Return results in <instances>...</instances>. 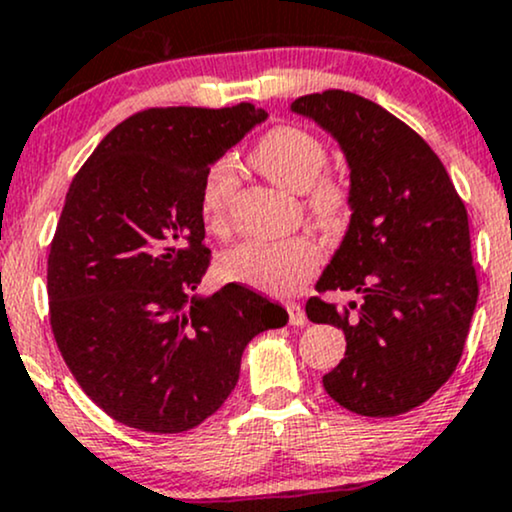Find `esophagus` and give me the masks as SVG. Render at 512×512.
Here are the masks:
<instances>
[{"mask_svg":"<svg viewBox=\"0 0 512 512\" xmlns=\"http://www.w3.org/2000/svg\"><path fill=\"white\" fill-rule=\"evenodd\" d=\"M286 310H289V322H291V325L303 327L305 322H308V317H305V310H303L301 303L289 301V303H286Z\"/></svg>","mask_w":512,"mask_h":512,"instance_id":"esophagus-1","label":"esophagus"}]
</instances>
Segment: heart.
<instances>
[{
	"label": "heart",
	"mask_w": 512,
	"mask_h": 512,
	"mask_svg": "<svg viewBox=\"0 0 512 512\" xmlns=\"http://www.w3.org/2000/svg\"><path fill=\"white\" fill-rule=\"evenodd\" d=\"M252 163L269 180L289 192H308L310 211L322 223H339L349 211V195L337 180L320 178L327 166V149L320 139L301 127H276L264 134L252 151ZM238 175L228 161L209 168L199 192V209L209 231L226 228L228 204L236 192ZM320 264V248L310 238L296 236L286 240H248L228 250L219 260L223 281L248 286V289L284 296L310 276Z\"/></svg>",
	"instance_id": "b5f03b06"
}]
</instances>
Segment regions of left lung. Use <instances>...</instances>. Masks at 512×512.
I'll use <instances>...</instances> for the list:
<instances>
[{"label":"left lung","instance_id":"obj_1","mask_svg":"<svg viewBox=\"0 0 512 512\" xmlns=\"http://www.w3.org/2000/svg\"><path fill=\"white\" fill-rule=\"evenodd\" d=\"M291 113L325 129L349 166L351 219L315 289L361 303H305L310 322L346 337L322 385L354 414H404L457 368L477 308L467 209L431 146L378 103L334 88Z\"/></svg>","mask_w":512,"mask_h":512}]
</instances>
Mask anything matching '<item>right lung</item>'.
Returning <instances> with one entry per match:
<instances>
[{
	"label": "right lung",
	"instance_id": "1",
	"mask_svg": "<svg viewBox=\"0 0 512 512\" xmlns=\"http://www.w3.org/2000/svg\"><path fill=\"white\" fill-rule=\"evenodd\" d=\"M267 113L151 108L96 146L69 187L48 257L50 325L105 414L182 433L226 402L252 337L289 322L260 293L197 286L209 267L202 180Z\"/></svg>",
	"mask_w": 512,
	"mask_h": 512
}]
</instances>
